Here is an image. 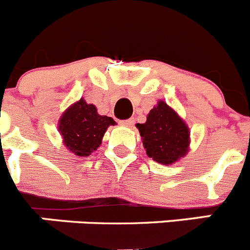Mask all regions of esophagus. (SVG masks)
I'll use <instances>...</instances> for the list:
<instances>
[{"mask_svg": "<svg viewBox=\"0 0 250 250\" xmlns=\"http://www.w3.org/2000/svg\"><path fill=\"white\" fill-rule=\"evenodd\" d=\"M120 125H123V126H132V125H134V120H132V119H127V120H121Z\"/></svg>", "mask_w": 250, "mask_h": 250, "instance_id": "1", "label": "esophagus"}]
</instances>
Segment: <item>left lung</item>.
<instances>
[{"mask_svg":"<svg viewBox=\"0 0 250 250\" xmlns=\"http://www.w3.org/2000/svg\"><path fill=\"white\" fill-rule=\"evenodd\" d=\"M136 127L143 138L146 154L156 163L173 164L189 149V129L178 114L164 101L150 110L146 123Z\"/></svg>","mask_w":250,"mask_h":250,"instance_id":"1","label":"left lung"}]
</instances>
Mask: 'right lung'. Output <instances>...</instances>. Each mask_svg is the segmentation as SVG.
I'll return each mask as SVG.
<instances>
[{
  "instance_id": "add662e5",
  "label": "right lung",
  "mask_w": 250,
  "mask_h": 250,
  "mask_svg": "<svg viewBox=\"0 0 250 250\" xmlns=\"http://www.w3.org/2000/svg\"><path fill=\"white\" fill-rule=\"evenodd\" d=\"M110 125H115L114 119L99 115L94 105L81 99L63 112L59 130L70 151L77 156H89L100 146Z\"/></svg>"
}]
</instances>
